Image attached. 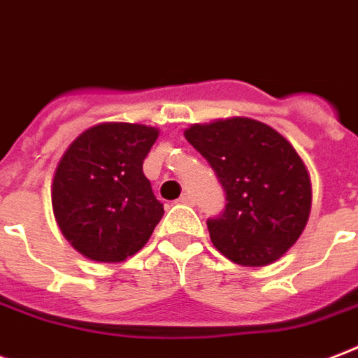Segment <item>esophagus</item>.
I'll return each mask as SVG.
<instances>
[{
    "label": "esophagus",
    "mask_w": 358,
    "mask_h": 358,
    "mask_svg": "<svg viewBox=\"0 0 358 358\" xmlns=\"http://www.w3.org/2000/svg\"><path fill=\"white\" fill-rule=\"evenodd\" d=\"M178 203H182V204H193V203H195V199L191 197L189 193H184V195H182V197L178 199Z\"/></svg>",
    "instance_id": "1"
}]
</instances>
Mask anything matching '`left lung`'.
Instances as JSON below:
<instances>
[{
    "instance_id": "8db88e82",
    "label": "left lung",
    "mask_w": 358,
    "mask_h": 358,
    "mask_svg": "<svg viewBox=\"0 0 358 358\" xmlns=\"http://www.w3.org/2000/svg\"><path fill=\"white\" fill-rule=\"evenodd\" d=\"M225 191V208L208 217L210 238L244 266L278 261L299 240L312 208V185L291 144L268 125L220 120L185 129Z\"/></svg>"
}]
</instances>
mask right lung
<instances>
[{"instance_id": "obj_1", "label": "right lung", "mask_w": 358, "mask_h": 358, "mask_svg": "<svg viewBox=\"0 0 358 358\" xmlns=\"http://www.w3.org/2000/svg\"><path fill=\"white\" fill-rule=\"evenodd\" d=\"M157 129L101 124L84 131L59 161L52 208L75 250L103 263L135 255L163 217L143 163Z\"/></svg>"}]
</instances>
